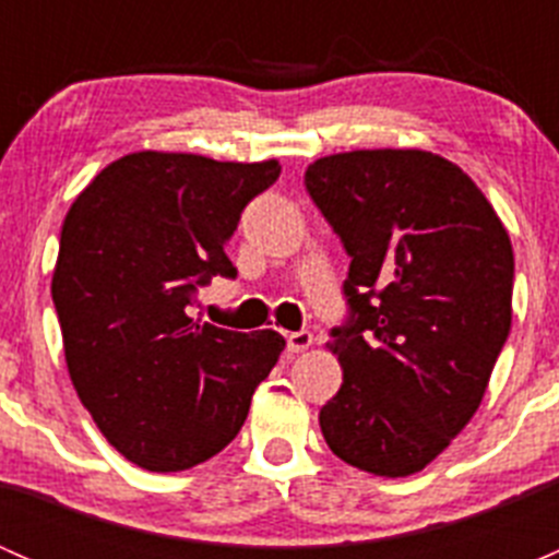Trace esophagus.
Instances as JSON below:
<instances>
[{
	"mask_svg": "<svg viewBox=\"0 0 559 559\" xmlns=\"http://www.w3.org/2000/svg\"><path fill=\"white\" fill-rule=\"evenodd\" d=\"M313 343V335L308 330H300V332H289L286 335V352L289 354H302L306 348H311Z\"/></svg>",
	"mask_w": 559,
	"mask_h": 559,
	"instance_id": "34e87169",
	"label": "esophagus"
}]
</instances>
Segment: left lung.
Here are the masks:
<instances>
[{
  "instance_id": "8db88e82",
  "label": "left lung",
  "mask_w": 559,
  "mask_h": 559,
  "mask_svg": "<svg viewBox=\"0 0 559 559\" xmlns=\"http://www.w3.org/2000/svg\"><path fill=\"white\" fill-rule=\"evenodd\" d=\"M306 189L352 259L348 319L330 330L343 384L319 414L324 441L359 471L419 473L476 414L509 337V233L430 151L324 156Z\"/></svg>"
}]
</instances>
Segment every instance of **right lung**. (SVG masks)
Listing matches in <instances>:
<instances>
[{
	"label": "right lung",
	"mask_w": 559,
	"mask_h": 559,
	"mask_svg": "<svg viewBox=\"0 0 559 559\" xmlns=\"http://www.w3.org/2000/svg\"><path fill=\"white\" fill-rule=\"evenodd\" d=\"M278 175L275 159L140 151L107 165L67 213L50 295L70 379L110 447L145 471L222 452L284 352L273 330L186 316L213 275H238L224 246Z\"/></svg>",
	"instance_id": "obj_1"
}]
</instances>
